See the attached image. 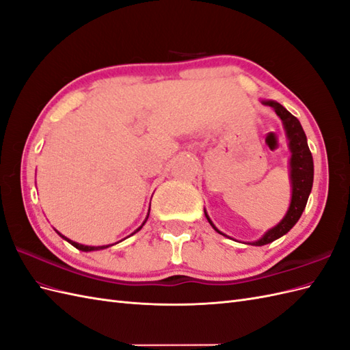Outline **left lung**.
<instances>
[{"mask_svg":"<svg viewBox=\"0 0 350 350\" xmlns=\"http://www.w3.org/2000/svg\"><path fill=\"white\" fill-rule=\"evenodd\" d=\"M265 105H270L278 113V116L283 120V125H285L286 134L289 138V149L292 152L291 157V180H292V200L291 206L286 216L282 219L279 225H275L268 232H265L264 237L258 241H254L252 245L255 246H264L278 240L282 235H285L292 226H294L298 219L301 217L303 210L306 208L308 195L312 192L313 186V158L312 152L308 149L307 138L304 134V129L299 124V120L291 115V113L283 107L282 104L274 103V101H262ZM206 213V210H204ZM207 221L210 225L216 230V226L210 221V217L206 213ZM219 234H222L219 230H216Z\"/></svg>","mask_w":350,"mask_h":350,"instance_id":"1","label":"left lung"}]
</instances>
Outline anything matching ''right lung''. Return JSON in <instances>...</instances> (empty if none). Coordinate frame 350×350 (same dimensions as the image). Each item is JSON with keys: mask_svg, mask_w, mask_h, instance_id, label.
<instances>
[{"mask_svg": "<svg viewBox=\"0 0 350 350\" xmlns=\"http://www.w3.org/2000/svg\"><path fill=\"white\" fill-rule=\"evenodd\" d=\"M148 217H149V215H148ZM148 217H146V221H148ZM146 221H144V222H146ZM144 222H143V225H144ZM143 225H142V226H143ZM142 226H140V228H138L137 231H140V230H142ZM137 231H135V232H137ZM61 237H62V239H65L64 235H61ZM65 240H67L68 243H71V245L75 246L76 249H79V250H83V252H91V250H98V249L109 247V246H96V247H95V246H83V245H79V243H75V241H71V240H68V239H65Z\"/></svg>", "mask_w": 350, "mask_h": 350, "instance_id": "1", "label": "right lung"}]
</instances>
